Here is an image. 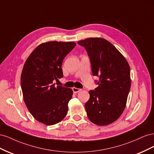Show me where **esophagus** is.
<instances>
[{
  "label": "esophagus",
  "mask_w": 154,
  "mask_h": 154,
  "mask_svg": "<svg viewBox=\"0 0 154 154\" xmlns=\"http://www.w3.org/2000/svg\"><path fill=\"white\" fill-rule=\"evenodd\" d=\"M81 91L80 88H76V87H72V91L74 93H77L78 92H80Z\"/></svg>",
  "instance_id": "1"
}]
</instances>
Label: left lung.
I'll return each instance as SVG.
<instances>
[{
	"instance_id": "1",
	"label": "left lung",
	"mask_w": 154,
	"mask_h": 154,
	"mask_svg": "<svg viewBox=\"0 0 154 154\" xmlns=\"http://www.w3.org/2000/svg\"><path fill=\"white\" fill-rule=\"evenodd\" d=\"M84 47L91 63L92 72L99 77L98 85L90 91L85 103L91 122L105 126L122 114L131 86L130 69L127 60L110 42L102 38H88L78 42Z\"/></svg>"
}]
</instances>
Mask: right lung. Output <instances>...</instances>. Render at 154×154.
Wrapping results in <instances>:
<instances>
[{"mask_svg": "<svg viewBox=\"0 0 154 154\" xmlns=\"http://www.w3.org/2000/svg\"><path fill=\"white\" fill-rule=\"evenodd\" d=\"M75 46L72 42L42 43L24 63L20 78L24 101L33 118L44 125L57 124L67 114L72 90L53 82L63 77V60Z\"/></svg>", "mask_w": 154, "mask_h": 154, "instance_id": "add662e5", "label": "right lung"}]
</instances>
